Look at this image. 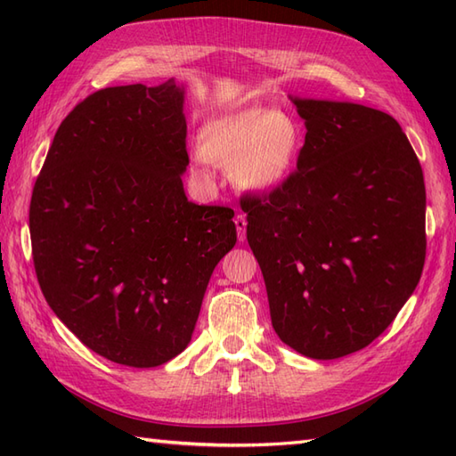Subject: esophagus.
I'll return each instance as SVG.
<instances>
[{
    "label": "esophagus",
    "instance_id": "1",
    "mask_svg": "<svg viewBox=\"0 0 456 456\" xmlns=\"http://www.w3.org/2000/svg\"><path fill=\"white\" fill-rule=\"evenodd\" d=\"M235 227H237L239 240H245V237H247V217L245 216H237L235 217Z\"/></svg>",
    "mask_w": 456,
    "mask_h": 456
}]
</instances>
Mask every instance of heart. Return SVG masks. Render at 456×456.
Segmentation results:
<instances>
[{
	"label": "heart",
	"mask_w": 456,
	"mask_h": 456,
	"mask_svg": "<svg viewBox=\"0 0 456 456\" xmlns=\"http://www.w3.org/2000/svg\"><path fill=\"white\" fill-rule=\"evenodd\" d=\"M302 144L304 129L292 113L265 108L223 115L200 133L203 157L255 191L278 188L296 168Z\"/></svg>",
	"instance_id": "heart-1"
}]
</instances>
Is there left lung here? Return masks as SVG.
<instances>
[{
	"mask_svg": "<svg viewBox=\"0 0 456 456\" xmlns=\"http://www.w3.org/2000/svg\"><path fill=\"white\" fill-rule=\"evenodd\" d=\"M294 103L307 129L296 168L240 208L276 335L331 361L380 337L419 282L423 170L392 115L348 102Z\"/></svg>",
	"mask_w": 456,
	"mask_h": 456,
	"instance_id": "1",
	"label": "left lung"
}]
</instances>
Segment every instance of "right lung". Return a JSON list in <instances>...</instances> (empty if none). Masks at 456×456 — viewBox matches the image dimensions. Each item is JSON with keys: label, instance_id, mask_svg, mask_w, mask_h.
<instances>
[{"label": "right lung", "instance_id": "right-lung-1", "mask_svg": "<svg viewBox=\"0 0 456 456\" xmlns=\"http://www.w3.org/2000/svg\"><path fill=\"white\" fill-rule=\"evenodd\" d=\"M182 110L174 80L94 92L58 127L28 208L46 304L125 366H159L188 346L213 268L237 243L233 209L183 193Z\"/></svg>", "mask_w": 456, "mask_h": 456}]
</instances>
